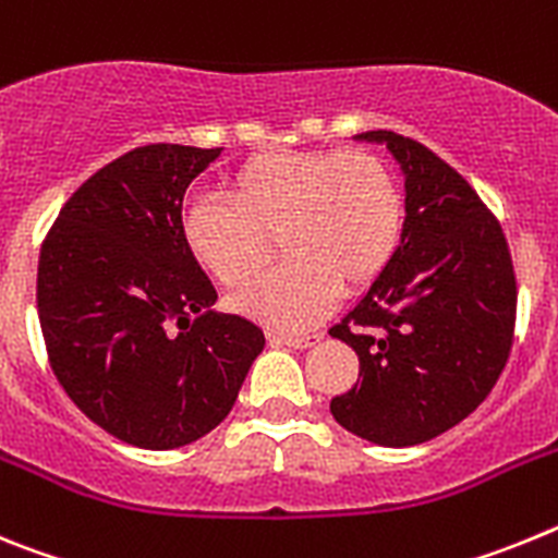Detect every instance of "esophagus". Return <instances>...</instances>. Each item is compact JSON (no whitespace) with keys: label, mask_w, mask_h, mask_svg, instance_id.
I'll return each instance as SVG.
<instances>
[{"label":"esophagus","mask_w":558,"mask_h":558,"mask_svg":"<svg viewBox=\"0 0 558 558\" xmlns=\"http://www.w3.org/2000/svg\"><path fill=\"white\" fill-rule=\"evenodd\" d=\"M322 338H324L322 332H282V335H279V340H282V343H288V347H293V349L315 347V343H318Z\"/></svg>","instance_id":"obj_1"}]
</instances>
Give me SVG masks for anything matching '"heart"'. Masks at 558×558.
Here are the masks:
<instances>
[{
  "mask_svg": "<svg viewBox=\"0 0 558 558\" xmlns=\"http://www.w3.org/2000/svg\"><path fill=\"white\" fill-rule=\"evenodd\" d=\"M223 198L184 211V243L226 288H243L274 254L284 263L234 295L276 327H302L340 293L372 288L405 236V195L372 150H268L231 172Z\"/></svg>",
  "mask_w": 558,
  "mask_h": 558,
  "instance_id": "1",
  "label": "heart"
}]
</instances>
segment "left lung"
Listing matches in <instances>:
<instances>
[{
	"label": "left lung",
	"mask_w": 558,
	"mask_h": 558,
	"mask_svg": "<svg viewBox=\"0 0 558 558\" xmlns=\"http://www.w3.org/2000/svg\"><path fill=\"white\" fill-rule=\"evenodd\" d=\"M405 170V236L393 263L329 329L357 352L352 391L329 402L335 422L383 447L430 441L489 397L509 363L517 276L495 211L456 167L393 131Z\"/></svg>",
	"instance_id": "1"
}]
</instances>
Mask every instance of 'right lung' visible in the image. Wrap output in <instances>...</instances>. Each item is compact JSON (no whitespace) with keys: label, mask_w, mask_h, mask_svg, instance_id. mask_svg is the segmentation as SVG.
Returning a JSON list of instances; mask_svg holds the SVG:
<instances>
[{"label":"right lung","mask_w":558,"mask_h":558,"mask_svg":"<svg viewBox=\"0 0 558 558\" xmlns=\"http://www.w3.org/2000/svg\"><path fill=\"white\" fill-rule=\"evenodd\" d=\"M218 156L133 147L72 192L38 254V322L58 383L95 425L145 450L215 430L265 347L254 322L211 313L218 293L181 231L186 186Z\"/></svg>","instance_id":"1"}]
</instances>
